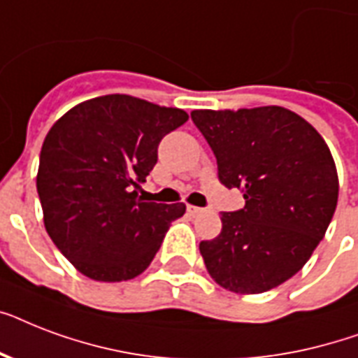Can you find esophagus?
I'll list each match as a JSON object with an SVG mask.
<instances>
[{"label":"esophagus","mask_w":358,"mask_h":358,"mask_svg":"<svg viewBox=\"0 0 358 358\" xmlns=\"http://www.w3.org/2000/svg\"><path fill=\"white\" fill-rule=\"evenodd\" d=\"M187 213H189L191 217H196V215H201V213H204V208H196V206H187Z\"/></svg>","instance_id":"obj_1"}]
</instances>
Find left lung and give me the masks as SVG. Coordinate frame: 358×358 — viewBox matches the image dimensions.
<instances>
[{"mask_svg": "<svg viewBox=\"0 0 358 358\" xmlns=\"http://www.w3.org/2000/svg\"><path fill=\"white\" fill-rule=\"evenodd\" d=\"M191 120L217 159L219 182L245 206L221 212V234L201 241L208 273L236 294H262L292 278L322 241L338 202L327 143L278 106L199 109Z\"/></svg>", "mask_w": 358, "mask_h": 358, "instance_id": "left-lung-1", "label": "left lung"}]
</instances>
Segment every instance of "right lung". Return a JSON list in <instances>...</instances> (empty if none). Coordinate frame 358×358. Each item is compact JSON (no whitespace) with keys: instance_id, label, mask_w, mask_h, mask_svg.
<instances>
[{"instance_id":"add662e5","label":"right lung","mask_w":358,"mask_h":358,"mask_svg":"<svg viewBox=\"0 0 358 358\" xmlns=\"http://www.w3.org/2000/svg\"><path fill=\"white\" fill-rule=\"evenodd\" d=\"M185 120L182 109L108 94L78 103L48 131L36 191L48 234L78 271L120 282L150 266L185 204L145 202L137 191L163 137Z\"/></svg>"}]
</instances>
